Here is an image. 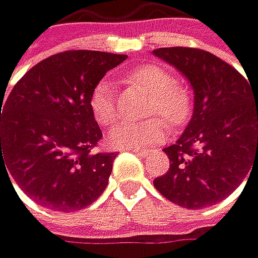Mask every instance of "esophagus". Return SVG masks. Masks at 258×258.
<instances>
[{
  "label": "esophagus",
  "mask_w": 258,
  "mask_h": 258,
  "mask_svg": "<svg viewBox=\"0 0 258 258\" xmlns=\"http://www.w3.org/2000/svg\"><path fill=\"white\" fill-rule=\"evenodd\" d=\"M132 153H136V155H139L140 158H145V156H148V153L147 151H144V150H137V148H134V150H131Z\"/></svg>",
  "instance_id": "esophagus-1"
}]
</instances>
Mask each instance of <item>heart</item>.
<instances>
[{"mask_svg":"<svg viewBox=\"0 0 258 258\" xmlns=\"http://www.w3.org/2000/svg\"><path fill=\"white\" fill-rule=\"evenodd\" d=\"M129 81L150 95L147 114L150 119L134 122L122 121L108 132V144L114 148L134 150L148 148L163 142L167 136L166 122L182 124L191 111V94L180 83L172 80L166 68L158 65H144L129 73ZM89 108L94 119L102 126H108L118 118L116 95L110 81L102 80L94 86L89 97Z\"/></svg>","mask_w":258,"mask_h":258,"instance_id":"1","label":"heart"}]
</instances>
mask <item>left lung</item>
<instances>
[{"mask_svg": "<svg viewBox=\"0 0 258 258\" xmlns=\"http://www.w3.org/2000/svg\"><path fill=\"white\" fill-rule=\"evenodd\" d=\"M153 54L175 67L195 92L186 129L164 148L169 171L153 185L186 209L217 204L258 169V94L236 68L208 50L159 47Z\"/></svg>", "mask_w": 258, "mask_h": 258, "instance_id": "left-lung-1", "label": "left lung"}]
</instances>
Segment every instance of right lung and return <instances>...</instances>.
Instances as JSON below:
<instances>
[{"mask_svg": "<svg viewBox=\"0 0 258 258\" xmlns=\"http://www.w3.org/2000/svg\"><path fill=\"white\" fill-rule=\"evenodd\" d=\"M126 58L65 50L30 68L0 100V178L6 171L36 204L57 212L81 211L97 200L116 153L95 151L102 131L89 97Z\"/></svg>", "mask_w": 258, "mask_h": 258, "instance_id": "1", "label": "right lung"}]
</instances>
